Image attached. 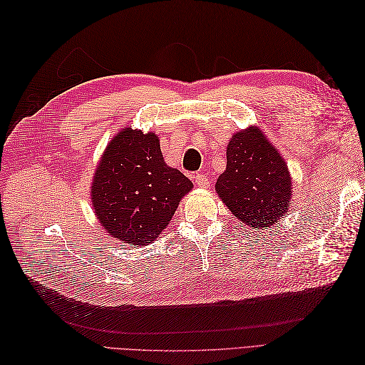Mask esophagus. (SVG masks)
<instances>
[{
	"label": "esophagus",
	"instance_id": "obj_1",
	"mask_svg": "<svg viewBox=\"0 0 365 365\" xmlns=\"http://www.w3.org/2000/svg\"><path fill=\"white\" fill-rule=\"evenodd\" d=\"M195 182H196V185L197 187H208L210 185V180H208V176H205V175H202V173H196L195 176Z\"/></svg>",
	"mask_w": 365,
	"mask_h": 365
}]
</instances>
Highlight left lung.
I'll use <instances>...</instances> for the list:
<instances>
[{
  "label": "left lung",
  "mask_w": 365,
  "mask_h": 365,
  "mask_svg": "<svg viewBox=\"0 0 365 365\" xmlns=\"http://www.w3.org/2000/svg\"><path fill=\"white\" fill-rule=\"evenodd\" d=\"M220 200L254 228H271L288 212L291 175L259 128L239 130L227 146V169L216 181Z\"/></svg>",
  "instance_id": "8db88e82"
}]
</instances>
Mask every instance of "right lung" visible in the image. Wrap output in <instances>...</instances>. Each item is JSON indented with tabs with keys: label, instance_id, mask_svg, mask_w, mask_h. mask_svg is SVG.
Wrapping results in <instances>:
<instances>
[{
	"label": "right lung",
	"instance_id": "add662e5",
	"mask_svg": "<svg viewBox=\"0 0 365 365\" xmlns=\"http://www.w3.org/2000/svg\"><path fill=\"white\" fill-rule=\"evenodd\" d=\"M192 181L164 163L155 132L121 129L109 143L91 185L94 213L121 244L148 245L169 225Z\"/></svg>",
	"mask_w": 365,
	"mask_h": 365
}]
</instances>
